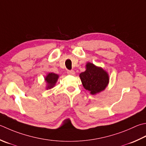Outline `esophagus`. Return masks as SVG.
Returning <instances> with one entry per match:
<instances>
[{
	"label": "esophagus",
	"mask_w": 146,
	"mask_h": 146,
	"mask_svg": "<svg viewBox=\"0 0 146 146\" xmlns=\"http://www.w3.org/2000/svg\"><path fill=\"white\" fill-rule=\"evenodd\" d=\"M67 73L68 74H69V75H74L75 74V72L73 70H68Z\"/></svg>",
	"instance_id": "34e87169"
}]
</instances>
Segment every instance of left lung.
<instances>
[{
  "label": "left lung",
  "mask_w": 146,
  "mask_h": 146,
  "mask_svg": "<svg viewBox=\"0 0 146 146\" xmlns=\"http://www.w3.org/2000/svg\"><path fill=\"white\" fill-rule=\"evenodd\" d=\"M79 76L83 86L92 95H96L104 90L110 82L107 71L90 62H87L85 71L80 74Z\"/></svg>",
  "instance_id": "8db88e82"
}]
</instances>
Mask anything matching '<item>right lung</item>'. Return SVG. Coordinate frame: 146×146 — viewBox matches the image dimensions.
<instances>
[{
  "mask_svg": "<svg viewBox=\"0 0 146 146\" xmlns=\"http://www.w3.org/2000/svg\"><path fill=\"white\" fill-rule=\"evenodd\" d=\"M59 75L54 73H48L47 75L45 76L44 80L46 83V87L45 89L48 90L52 88L56 85V82H58L59 78Z\"/></svg>",
  "mask_w": 146,
  "mask_h": 146,
  "instance_id": "add662e5",
  "label": "right lung"
}]
</instances>
